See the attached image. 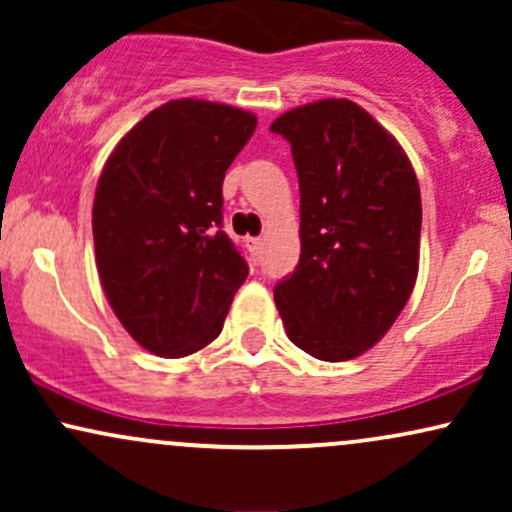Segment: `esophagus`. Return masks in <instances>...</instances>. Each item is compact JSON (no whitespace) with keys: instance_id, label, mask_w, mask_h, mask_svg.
I'll return each instance as SVG.
<instances>
[{"instance_id":"1","label":"esophagus","mask_w":512,"mask_h":512,"mask_svg":"<svg viewBox=\"0 0 512 512\" xmlns=\"http://www.w3.org/2000/svg\"><path fill=\"white\" fill-rule=\"evenodd\" d=\"M248 248H250L252 255H257V252H260V248H262V238H248Z\"/></svg>"}]
</instances>
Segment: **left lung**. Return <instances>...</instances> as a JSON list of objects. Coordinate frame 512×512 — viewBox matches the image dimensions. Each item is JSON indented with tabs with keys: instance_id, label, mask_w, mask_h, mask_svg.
<instances>
[{
	"instance_id": "1",
	"label": "left lung",
	"mask_w": 512,
	"mask_h": 512,
	"mask_svg": "<svg viewBox=\"0 0 512 512\" xmlns=\"http://www.w3.org/2000/svg\"><path fill=\"white\" fill-rule=\"evenodd\" d=\"M301 190V260L274 286L286 334L320 361L385 337L419 274L421 195L407 154L361 105L325 98L276 117Z\"/></svg>"
}]
</instances>
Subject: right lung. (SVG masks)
Returning a JSON list of instances; mask_svg holds the SVG:
<instances>
[{
  "label": "right lung",
  "instance_id": "obj_1",
  "mask_svg": "<svg viewBox=\"0 0 512 512\" xmlns=\"http://www.w3.org/2000/svg\"><path fill=\"white\" fill-rule=\"evenodd\" d=\"M257 127L233 105L151 110L105 161L93 245L110 308L134 342L180 358L214 342L248 276L223 226V175Z\"/></svg>",
  "mask_w": 512,
  "mask_h": 512
}]
</instances>
